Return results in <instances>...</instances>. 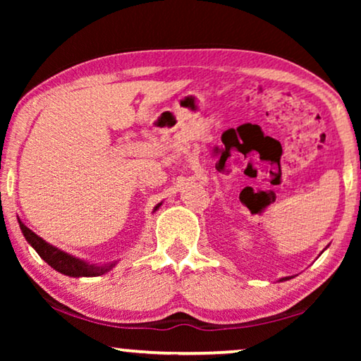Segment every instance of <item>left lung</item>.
Here are the masks:
<instances>
[{
    "instance_id": "left-lung-1",
    "label": "left lung",
    "mask_w": 361,
    "mask_h": 361,
    "mask_svg": "<svg viewBox=\"0 0 361 361\" xmlns=\"http://www.w3.org/2000/svg\"><path fill=\"white\" fill-rule=\"evenodd\" d=\"M282 280H288V277H285V279H282Z\"/></svg>"
}]
</instances>
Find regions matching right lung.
Instances as JSON below:
<instances>
[{
  "instance_id": "1",
  "label": "right lung",
  "mask_w": 361,
  "mask_h": 361,
  "mask_svg": "<svg viewBox=\"0 0 361 361\" xmlns=\"http://www.w3.org/2000/svg\"><path fill=\"white\" fill-rule=\"evenodd\" d=\"M159 207H161V204H157L154 210H157ZM19 224L27 242L36 250V253H38L49 266L56 269V271H59L60 274H65V276H70V277H95V276H103L105 272L111 271L114 266V262L102 264V266L89 264V262L78 259L75 256L62 252V250L49 245L46 240H42L39 235H36L33 231H30L27 226L20 221V219H19Z\"/></svg>"
}]
</instances>
